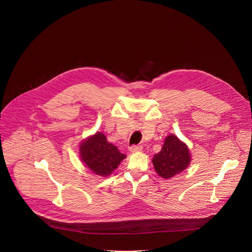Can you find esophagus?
<instances>
[{"mask_svg": "<svg viewBox=\"0 0 252 252\" xmlns=\"http://www.w3.org/2000/svg\"><path fill=\"white\" fill-rule=\"evenodd\" d=\"M142 151V147L141 146H132L129 148V152L130 153H139Z\"/></svg>", "mask_w": 252, "mask_h": 252, "instance_id": "34e87169", "label": "esophagus"}]
</instances>
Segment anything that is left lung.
<instances>
[{"instance_id": "1", "label": "left lung", "mask_w": 252, "mask_h": 252, "mask_svg": "<svg viewBox=\"0 0 252 252\" xmlns=\"http://www.w3.org/2000/svg\"><path fill=\"white\" fill-rule=\"evenodd\" d=\"M153 163L158 174L170 178L184 171L190 163V154L188 146L174 134L165 137L160 152L155 155Z\"/></svg>"}]
</instances>
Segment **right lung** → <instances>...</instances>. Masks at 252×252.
Returning <instances> with one entry per match:
<instances>
[{
    "mask_svg": "<svg viewBox=\"0 0 252 252\" xmlns=\"http://www.w3.org/2000/svg\"><path fill=\"white\" fill-rule=\"evenodd\" d=\"M81 160L94 174L107 176L118 167L126 157L119 149L109 142L101 132L85 139L80 146Z\"/></svg>",
    "mask_w": 252,
    "mask_h": 252,
    "instance_id": "add662e5",
    "label": "right lung"
}]
</instances>
